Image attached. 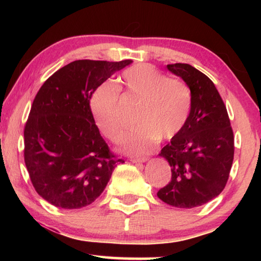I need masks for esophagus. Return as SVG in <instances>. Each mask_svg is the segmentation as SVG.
<instances>
[{
    "label": "esophagus",
    "mask_w": 261,
    "mask_h": 261,
    "mask_svg": "<svg viewBox=\"0 0 261 261\" xmlns=\"http://www.w3.org/2000/svg\"><path fill=\"white\" fill-rule=\"evenodd\" d=\"M148 160L147 157H142V158H134L131 159V162L134 164H141V163H146Z\"/></svg>",
    "instance_id": "34e87169"
}]
</instances>
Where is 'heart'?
Segmentation results:
<instances>
[{
  "mask_svg": "<svg viewBox=\"0 0 261 261\" xmlns=\"http://www.w3.org/2000/svg\"><path fill=\"white\" fill-rule=\"evenodd\" d=\"M121 82L126 93L141 107L139 125L126 139L125 150L132 154L147 152L158 142L171 140L184 130L192 111V91L185 82L168 79L149 64H138L123 71ZM91 110L101 134L113 142H121L126 131L119 104V88L111 82L99 85L91 97Z\"/></svg>",
  "mask_w": 261,
  "mask_h": 261,
  "instance_id": "obj_1",
  "label": "heart"
}]
</instances>
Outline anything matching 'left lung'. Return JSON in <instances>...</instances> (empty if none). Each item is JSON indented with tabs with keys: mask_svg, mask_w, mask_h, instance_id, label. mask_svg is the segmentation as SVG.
<instances>
[{
	"mask_svg": "<svg viewBox=\"0 0 261 261\" xmlns=\"http://www.w3.org/2000/svg\"><path fill=\"white\" fill-rule=\"evenodd\" d=\"M167 68L191 88L193 104L184 130L159 153L170 165L171 180L157 196L171 206L192 208L224 190L233 163V131L223 99L206 75L188 64Z\"/></svg>",
	"mask_w": 261,
	"mask_h": 261,
	"instance_id": "left-lung-1",
	"label": "left lung"
}]
</instances>
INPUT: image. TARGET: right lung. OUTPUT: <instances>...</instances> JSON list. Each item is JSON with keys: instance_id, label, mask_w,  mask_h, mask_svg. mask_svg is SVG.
Masks as SVG:
<instances>
[{"instance_id": "obj_1", "label": "right lung", "mask_w": 261, "mask_h": 261, "mask_svg": "<svg viewBox=\"0 0 261 261\" xmlns=\"http://www.w3.org/2000/svg\"><path fill=\"white\" fill-rule=\"evenodd\" d=\"M132 60H75L43 83L24 126V163L48 203L73 210L101 195L118 163L94 121V91Z\"/></svg>"}]
</instances>
